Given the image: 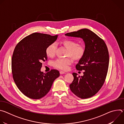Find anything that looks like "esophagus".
<instances>
[{"label":"esophagus","mask_w":124,"mask_h":124,"mask_svg":"<svg viewBox=\"0 0 124 124\" xmlns=\"http://www.w3.org/2000/svg\"><path fill=\"white\" fill-rule=\"evenodd\" d=\"M66 73L65 72H64V71H62V70H61V71H60V75H62V74H65Z\"/></svg>","instance_id":"1"}]
</instances>
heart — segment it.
Returning a JSON list of instances; mask_svg holds the SVG:
<instances>
[{
    "instance_id": "b5f03b06",
    "label": "heart",
    "mask_w": 124,
    "mask_h": 124,
    "mask_svg": "<svg viewBox=\"0 0 124 124\" xmlns=\"http://www.w3.org/2000/svg\"><path fill=\"white\" fill-rule=\"evenodd\" d=\"M61 44L67 49V56H69L75 60H79L83 58L86 52V48L83 45H79L77 42L72 40H64ZM56 45L52 43L47 46L46 49V55L49 57H54L55 55ZM70 58L59 59L54 63V67L63 70L68 69V66L72 63Z\"/></svg>"
}]
</instances>
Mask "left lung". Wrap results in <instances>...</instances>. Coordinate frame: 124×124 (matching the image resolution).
<instances>
[{"label":"left lung","mask_w":124,"mask_h":124,"mask_svg":"<svg viewBox=\"0 0 124 124\" xmlns=\"http://www.w3.org/2000/svg\"><path fill=\"white\" fill-rule=\"evenodd\" d=\"M65 35L82 39L86 48L85 55L76 66L79 70H84L83 76L80 77L73 73L74 78L70 85V89L81 99L90 98L100 90L107 75L109 61L107 46L102 39L88 29Z\"/></svg>","instance_id":"1"}]
</instances>
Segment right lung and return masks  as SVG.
<instances>
[{"instance_id": "add662e5", "label": "right lung", "mask_w": 124, "mask_h": 124, "mask_svg": "<svg viewBox=\"0 0 124 124\" xmlns=\"http://www.w3.org/2000/svg\"><path fill=\"white\" fill-rule=\"evenodd\" d=\"M58 35L34 33L21 40L15 48L12 58L14 80L26 97L40 99L49 91L53 82L59 77L58 70L41 72L43 61L46 60V49Z\"/></svg>"}]
</instances>
